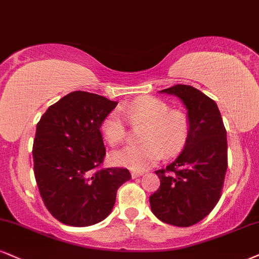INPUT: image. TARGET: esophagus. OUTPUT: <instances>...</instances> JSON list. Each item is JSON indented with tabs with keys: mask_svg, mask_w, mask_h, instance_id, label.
I'll return each mask as SVG.
<instances>
[{
	"mask_svg": "<svg viewBox=\"0 0 259 259\" xmlns=\"http://www.w3.org/2000/svg\"><path fill=\"white\" fill-rule=\"evenodd\" d=\"M131 175H132V179H137V178L142 177L143 173H140V171H132V173H131Z\"/></svg>",
	"mask_w": 259,
	"mask_h": 259,
	"instance_id": "34e87169",
	"label": "esophagus"
}]
</instances>
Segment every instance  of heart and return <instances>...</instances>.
<instances>
[{
  "label": "heart",
  "instance_id": "1",
  "mask_svg": "<svg viewBox=\"0 0 259 259\" xmlns=\"http://www.w3.org/2000/svg\"><path fill=\"white\" fill-rule=\"evenodd\" d=\"M119 110L110 111L101 123L105 142L114 146L126 136V123L122 112L131 124L144 126L140 145H127L110 154L111 163L131 170H145L155 165L163 156L174 155L186 143L190 122L187 115L180 110H170L165 102L154 97H143Z\"/></svg>",
  "mask_w": 259,
  "mask_h": 259
}]
</instances>
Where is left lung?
<instances>
[{
	"label": "left lung",
	"instance_id": "1",
	"mask_svg": "<svg viewBox=\"0 0 259 259\" xmlns=\"http://www.w3.org/2000/svg\"><path fill=\"white\" fill-rule=\"evenodd\" d=\"M159 92L183 102L190 132L175 161L156 171L161 186L150 196V206L162 222L190 227L209 215L221 198L227 133L218 104L193 86L175 85Z\"/></svg>",
	"mask_w": 259,
	"mask_h": 259
}]
</instances>
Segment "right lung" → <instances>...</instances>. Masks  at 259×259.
Instances as JSON below:
<instances>
[{"label": "right lung", "instance_id": "obj_1", "mask_svg": "<svg viewBox=\"0 0 259 259\" xmlns=\"http://www.w3.org/2000/svg\"><path fill=\"white\" fill-rule=\"evenodd\" d=\"M116 105L103 96L74 91L50 105L37 123L34 178L47 209L63 225L103 221L117 188L131 179L124 168L97 169L105 156L101 123Z\"/></svg>", "mask_w": 259, "mask_h": 259}]
</instances>
